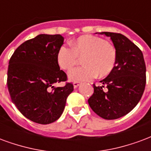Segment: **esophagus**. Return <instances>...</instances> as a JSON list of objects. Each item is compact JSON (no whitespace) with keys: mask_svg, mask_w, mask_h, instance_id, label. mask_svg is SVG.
Masks as SVG:
<instances>
[{"mask_svg":"<svg viewBox=\"0 0 151 151\" xmlns=\"http://www.w3.org/2000/svg\"><path fill=\"white\" fill-rule=\"evenodd\" d=\"M80 84H79V83L78 82H74V83H73V86H74L75 88H78V86H79Z\"/></svg>","mask_w":151,"mask_h":151,"instance_id":"1","label":"esophagus"}]
</instances>
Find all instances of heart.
Segmentation results:
<instances>
[{"instance_id": "1", "label": "heart", "mask_w": 151, "mask_h": 151, "mask_svg": "<svg viewBox=\"0 0 151 151\" xmlns=\"http://www.w3.org/2000/svg\"><path fill=\"white\" fill-rule=\"evenodd\" d=\"M71 47L63 45L57 52V62L61 69L68 71L82 59L83 66L71 70L68 77L75 82L88 81L96 76H107L116 62V50L103 38L93 35H83L71 42Z\"/></svg>"}]
</instances>
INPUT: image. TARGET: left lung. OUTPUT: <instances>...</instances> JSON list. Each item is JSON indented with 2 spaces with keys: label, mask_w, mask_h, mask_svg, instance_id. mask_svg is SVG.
Wrapping results in <instances>:
<instances>
[{
  "label": "left lung",
  "mask_w": 151,
  "mask_h": 151,
  "mask_svg": "<svg viewBox=\"0 0 151 151\" xmlns=\"http://www.w3.org/2000/svg\"><path fill=\"white\" fill-rule=\"evenodd\" d=\"M109 37L116 50V62L110 74L93 84L89 106L98 116L113 120L125 116L142 98L146 86V64L142 50L122 34L101 32ZM106 86L107 90L103 88Z\"/></svg>",
  "instance_id": "1"
}]
</instances>
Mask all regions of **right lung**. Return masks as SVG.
Masks as SVG:
<instances>
[{
    "instance_id": "obj_1",
    "label": "right lung",
    "mask_w": 151,
    "mask_h": 151,
    "mask_svg": "<svg viewBox=\"0 0 151 151\" xmlns=\"http://www.w3.org/2000/svg\"><path fill=\"white\" fill-rule=\"evenodd\" d=\"M60 35H39L21 44L9 59L7 86L11 100L23 116L42 125L62 115L73 84H55L67 80L60 70L57 52L63 44Z\"/></svg>"
}]
</instances>
